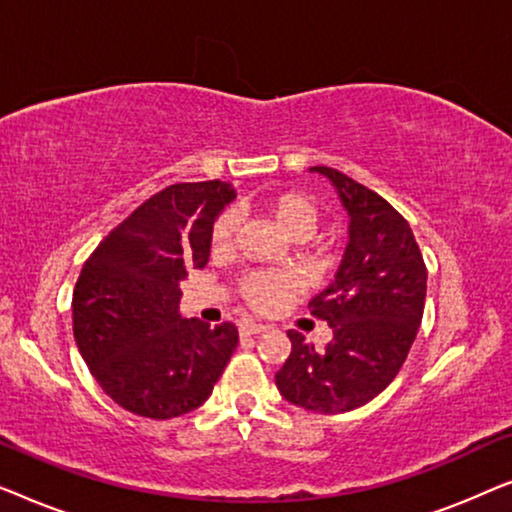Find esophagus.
Instances as JSON below:
<instances>
[{
    "instance_id": "obj_1",
    "label": "esophagus",
    "mask_w": 512,
    "mask_h": 512,
    "mask_svg": "<svg viewBox=\"0 0 512 512\" xmlns=\"http://www.w3.org/2000/svg\"><path fill=\"white\" fill-rule=\"evenodd\" d=\"M263 331H268V326L256 324V321H242V324H240V335H242V338H249V335H258V333H263Z\"/></svg>"
}]
</instances>
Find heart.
<instances>
[{"label": "heart", "instance_id": "b5f03b06", "mask_svg": "<svg viewBox=\"0 0 512 512\" xmlns=\"http://www.w3.org/2000/svg\"><path fill=\"white\" fill-rule=\"evenodd\" d=\"M265 214L277 223V228L293 242H303L319 226V209L312 198L298 191L272 193L263 200ZM240 216L235 209H226L212 226L209 247L214 254H228L235 247ZM298 291V279L286 272H256L242 282V296L254 310H272L286 296Z\"/></svg>", "mask_w": 512, "mask_h": 512}]
</instances>
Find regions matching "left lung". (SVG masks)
<instances>
[{
    "mask_svg": "<svg viewBox=\"0 0 512 512\" xmlns=\"http://www.w3.org/2000/svg\"><path fill=\"white\" fill-rule=\"evenodd\" d=\"M310 172L331 181L349 216L335 279L310 300L333 340L317 352L289 331L291 354L275 382L298 408L340 415L382 394L408 359L424 314L426 265L408 221L387 200L333 167Z\"/></svg>",
    "mask_w": 512,
    "mask_h": 512,
    "instance_id": "8db88e82",
    "label": "left lung"
}]
</instances>
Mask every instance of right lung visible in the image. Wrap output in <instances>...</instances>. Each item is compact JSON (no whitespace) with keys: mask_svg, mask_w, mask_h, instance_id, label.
Returning <instances> with one entry per match:
<instances>
[{"mask_svg":"<svg viewBox=\"0 0 512 512\" xmlns=\"http://www.w3.org/2000/svg\"><path fill=\"white\" fill-rule=\"evenodd\" d=\"M228 181L172 184L104 237L72 296L74 340L104 394L139 417L200 408L237 347V328H209L179 312L191 270L209 261V237L233 202Z\"/></svg>","mask_w":512,"mask_h":512,"instance_id":"obj_1","label":"right lung"}]
</instances>
